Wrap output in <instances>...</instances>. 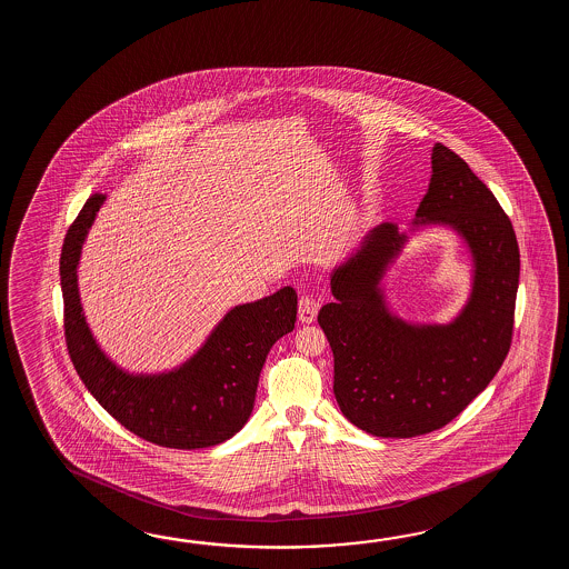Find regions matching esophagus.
I'll list each match as a JSON object with an SVG mask.
<instances>
[{
	"label": "esophagus",
	"instance_id": "1",
	"mask_svg": "<svg viewBox=\"0 0 569 569\" xmlns=\"http://www.w3.org/2000/svg\"><path fill=\"white\" fill-rule=\"evenodd\" d=\"M319 311V301L311 295H302L299 299V321L301 323H313Z\"/></svg>",
	"mask_w": 569,
	"mask_h": 569
}]
</instances>
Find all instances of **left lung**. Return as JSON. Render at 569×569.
<instances>
[{"label": "left lung", "instance_id": "obj_1", "mask_svg": "<svg viewBox=\"0 0 569 569\" xmlns=\"http://www.w3.org/2000/svg\"><path fill=\"white\" fill-rule=\"evenodd\" d=\"M456 230L473 256V290L449 325H412L387 305L381 279L411 233ZM520 254L512 223L468 162L431 150V181L402 233L380 223L331 270L336 301L319 311L333 351V392L350 423L390 439L425 436L456 419L490 385L515 326Z\"/></svg>", "mask_w": 569, "mask_h": 569}]
</instances>
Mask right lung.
Instances as JSON below:
<instances>
[{"instance_id":"add662e5","label":"right lung","mask_w":569,"mask_h":569,"mask_svg":"<svg viewBox=\"0 0 569 569\" xmlns=\"http://www.w3.org/2000/svg\"><path fill=\"white\" fill-rule=\"evenodd\" d=\"M106 199L99 193L87 199L62 243L64 336L74 370L93 399L133 436L174 449L223 443L252 415L268 351L295 329L297 292L284 287L260 301L236 305L203 346L172 370L128 372L97 343L79 295L83 243Z\"/></svg>"}]
</instances>
